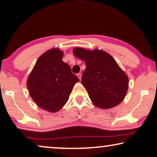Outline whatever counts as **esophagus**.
<instances>
[{"instance_id":"obj_1","label":"esophagus","mask_w":157,"mask_h":157,"mask_svg":"<svg viewBox=\"0 0 157 157\" xmlns=\"http://www.w3.org/2000/svg\"><path fill=\"white\" fill-rule=\"evenodd\" d=\"M77 76L78 77V78L79 79V80H81V78H82V74L81 73H78L77 75Z\"/></svg>"}]
</instances>
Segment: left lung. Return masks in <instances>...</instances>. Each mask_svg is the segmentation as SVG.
I'll list each match as a JSON object with an SVG mask.
<instances>
[{
	"label": "left lung",
	"mask_w": 157,
	"mask_h": 157,
	"mask_svg": "<svg viewBox=\"0 0 157 157\" xmlns=\"http://www.w3.org/2000/svg\"><path fill=\"white\" fill-rule=\"evenodd\" d=\"M73 52L85 62L81 82L94 105L101 109L119 105L127 93L129 79L113 57L99 50L76 48Z\"/></svg>",
	"instance_id": "1"
}]
</instances>
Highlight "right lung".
Listing matches in <instances>:
<instances>
[{"label":"right lung","instance_id":"obj_1","mask_svg":"<svg viewBox=\"0 0 157 157\" xmlns=\"http://www.w3.org/2000/svg\"><path fill=\"white\" fill-rule=\"evenodd\" d=\"M59 49L45 52L37 59L27 81V87L35 102L42 109L56 112L67 102L79 79L70 65L63 61Z\"/></svg>","mask_w":157,"mask_h":157}]
</instances>
